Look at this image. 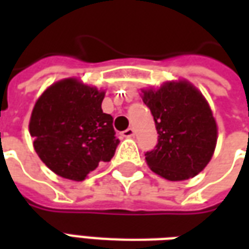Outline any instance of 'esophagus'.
I'll return each mask as SVG.
<instances>
[{"mask_svg": "<svg viewBox=\"0 0 249 249\" xmlns=\"http://www.w3.org/2000/svg\"><path fill=\"white\" fill-rule=\"evenodd\" d=\"M123 137H133L135 136V129L133 128H128V129H125L123 133H121Z\"/></svg>", "mask_w": 249, "mask_h": 249, "instance_id": "1", "label": "esophagus"}]
</instances>
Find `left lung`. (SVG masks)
Instances as JSON below:
<instances>
[{
    "mask_svg": "<svg viewBox=\"0 0 249 249\" xmlns=\"http://www.w3.org/2000/svg\"><path fill=\"white\" fill-rule=\"evenodd\" d=\"M142 101L155 120L157 145L145 153L152 171L171 181L196 176L212 159L217 126L212 110L191 82H165L142 89Z\"/></svg>",
    "mask_w": 249,
    "mask_h": 249,
    "instance_id": "left-lung-1",
    "label": "left lung"
}]
</instances>
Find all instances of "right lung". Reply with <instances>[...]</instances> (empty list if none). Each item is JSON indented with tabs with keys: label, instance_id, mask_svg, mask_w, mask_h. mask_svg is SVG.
I'll use <instances>...</instances> for the list:
<instances>
[{
	"label": "right lung",
	"instance_id": "add662e5",
	"mask_svg": "<svg viewBox=\"0 0 249 249\" xmlns=\"http://www.w3.org/2000/svg\"><path fill=\"white\" fill-rule=\"evenodd\" d=\"M105 92L76 78L53 84L37 100L29 123L35 151L51 171L82 181L110 161L119 139L113 117L101 109Z\"/></svg>",
	"mask_w": 249,
	"mask_h": 249
}]
</instances>
